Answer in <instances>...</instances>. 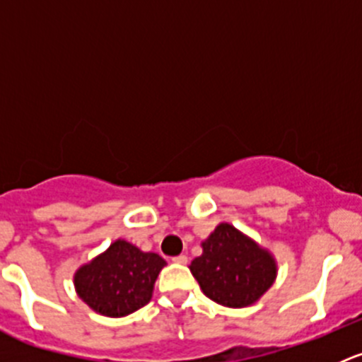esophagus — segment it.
Returning <instances> with one entry per match:
<instances>
[{
    "label": "esophagus",
    "instance_id": "34e87169",
    "mask_svg": "<svg viewBox=\"0 0 362 362\" xmlns=\"http://www.w3.org/2000/svg\"><path fill=\"white\" fill-rule=\"evenodd\" d=\"M171 261L177 262V264H185V262H187V255H184V254L175 255V257H171Z\"/></svg>",
    "mask_w": 362,
    "mask_h": 362
}]
</instances>
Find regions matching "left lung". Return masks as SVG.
<instances>
[{
  "label": "left lung",
  "instance_id": "left-lung-1",
  "mask_svg": "<svg viewBox=\"0 0 362 362\" xmlns=\"http://www.w3.org/2000/svg\"><path fill=\"white\" fill-rule=\"evenodd\" d=\"M189 268L203 293L229 308L257 301L276 275L272 255L229 224L217 226Z\"/></svg>",
  "mask_w": 362,
  "mask_h": 362
}]
</instances>
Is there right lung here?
I'll list each match as a JSON object with an SVG mask.
<instances>
[{
    "mask_svg": "<svg viewBox=\"0 0 362 362\" xmlns=\"http://www.w3.org/2000/svg\"><path fill=\"white\" fill-rule=\"evenodd\" d=\"M164 264L160 255L117 240L105 254L76 272V293L101 315L124 317L151 301Z\"/></svg>",
    "mask_w": 362,
    "mask_h": 362,
    "instance_id": "obj_1",
    "label": "right lung"
}]
</instances>
